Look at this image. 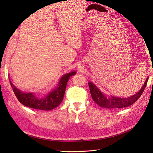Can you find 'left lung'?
<instances>
[{"label":"left lung","mask_w":153,"mask_h":153,"mask_svg":"<svg viewBox=\"0 0 153 153\" xmlns=\"http://www.w3.org/2000/svg\"><path fill=\"white\" fill-rule=\"evenodd\" d=\"M148 81V77L146 78L143 86L137 93L131 97L125 98V99L124 98L115 97L114 96L107 97L102 93V91L92 82H88V85L92 99L99 106L106 108H119L128 107L135 103L143 93Z\"/></svg>","instance_id":"1"}]
</instances>
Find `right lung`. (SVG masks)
Listing matches in <instances>:
<instances>
[{
	"label": "right lung",
	"instance_id": "obj_1",
	"mask_svg": "<svg viewBox=\"0 0 153 153\" xmlns=\"http://www.w3.org/2000/svg\"><path fill=\"white\" fill-rule=\"evenodd\" d=\"M75 74V71H72L63 75L59 80L56 88L54 89L42 99H38L33 93L22 92L20 90L17 89L10 81V83L17 99L22 104L34 109L50 111L56 108L62 102L67 82L71 76Z\"/></svg>",
	"mask_w": 153,
	"mask_h": 153
}]
</instances>
